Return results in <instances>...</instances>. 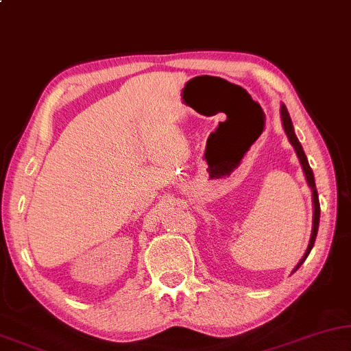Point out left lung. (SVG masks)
I'll return each instance as SVG.
<instances>
[{"label":"left lung","mask_w":351,"mask_h":351,"mask_svg":"<svg viewBox=\"0 0 351 351\" xmlns=\"http://www.w3.org/2000/svg\"><path fill=\"white\" fill-rule=\"evenodd\" d=\"M281 119H282V127H284V132H286L289 141H291V144L293 146V149H295L297 152V157L300 158V163H302V168H303V173H305V178L308 181V186L311 188V193H313V207H315V210H313V230H311V237H310V244H308V249L305 252V255L302 256V260L298 261V265L295 266L297 271L298 268H300V265L303 263V261L306 260L308 254H310L313 245H315V239H316V234H317V226H319V199H317V191H316V184H315V175H313V170L310 167V163H308V158L305 156V152H303V147L300 141H298L297 136H295V132H293V125H292V120H291V115H289L287 112V107L286 106H281Z\"/></svg>","instance_id":"1"}]
</instances>
